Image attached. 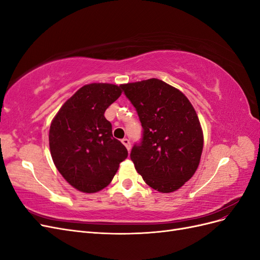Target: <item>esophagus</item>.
<instances>
[{"mask_svg":"<svg viewBox=\"0 0 260 260\" xmlns=\"http://www.w3.org/2000/svg\"><path fill=\"white\" fill-rule=\"evenodd\" d=\"M121 142H122V144H123L125 147H127L128 151H130V148H131L130 141H129L127 138H124V139H122V140H121Z\"/></svg>","mask_w":260,"mask_h":260,"instance_id":"1","label":"esophagus"}]
</instances>
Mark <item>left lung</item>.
Instances as JSON below:
<instances>
[{
	"label": "left lung",
	"mask_w": 260,
	"mask_h": 260,
	"mask_svg": "<svg viewBox=\"0 0 260 260\" xmlns=\"http://www.w3.org/2000/svg\"><path fill=\"white\" fill-rule=\"evenodd\" d=\"M142 123V142L132 147L131 160L147 185L175 192L198 169L204 136L193 105L180 90L162 80L121 85Z\"/></svg>",
	"instance_id": "1"
}]
</instances>
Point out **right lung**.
Instances as JSON below:
<instances>
[{"label": "right lung", "instance_id": "add662e5", "mask_svg": "<svg viewBox=\"0 0 260 260\" xmlns=\"http://www.w3.org/2000/svg\"><path fill=\"white\" fill-rule=\"evenodd\" d=\"M121 85H83L52 120V159L67 182L80 192L103 190L128 156L127 148L113 137L112 123L104 116L108 106L121 95Z\"/></svg>", "mask_w": 260, "mask_h": 260}]
</instances>
